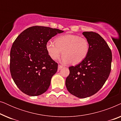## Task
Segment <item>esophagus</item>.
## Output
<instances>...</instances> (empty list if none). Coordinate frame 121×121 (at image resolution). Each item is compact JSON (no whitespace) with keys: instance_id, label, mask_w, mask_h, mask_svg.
Masks as SVG:
<instances>
[{"instance_id":"esophagus-1","label":"esophagus","mask_w":121,"mask_h":121,"mask_svg":"<svg viewBox=\"0 0 121 121\" xmlns=\"http://www.w3.org/2000/svg\"><path fill=\"white\" fill-rule=\"evenodd\" d=\"M63 67V66H62V65H58V70H60V69H62Z\"/></svg>"}]
</instances>
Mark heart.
Segmentation results:
<instances>
[{"label":"heart","mask_w":121,"mask_h":121,"mask_svg":"<svg viewBox=\"0 0 121 121\" xmlns=\"http://www.w3.org/2000/svg\"><path fill=\"white\" fill-rule=\"evenodd\" d=\"M55 42L48 41L46 45V50L53 60L57 59L62 52L64 55L62 57V62L63 63H79L86 58L90 50L88 41L75 35L60 36L55 39Z\"/></svg>","instance_id":"heart-1"}]
</instances>
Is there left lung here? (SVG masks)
Wrapping results in <instances>:
<instances>
[{
	"instance_id": "left-lung-1",
	"label": "left lung",
	"mask_w": 121,
	"mask_h": 121,
	"mask_svg": "<svg viewBox=\"0 0 121 121\" xmlns=\"http://www.w3.org/2000/svg\"><path fill=\"white\" fill-rule=\"evenodd\" d=\"M90 44L86 58L80 63L69 67L65 85L71 94L79 98L94 95L103 86L111 72L112 52L106 42L96 32H84Z\"/></svg>"
}]
</instances>
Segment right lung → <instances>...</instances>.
Here are the masks:
<instances>
[{"mask_svg":"<svg viewBox=\"0 0 121 121\" xmlns=\"http://www.w3.org/2000/svg\"><path fill=\"white\" fill-rule=\"evenodd\" d=\"M63 32L49 27L32 26L21 32L13 43L10 70L14 82L24 94L36 96L48 89L58 64L49 57L46 45L51 38Z\"/></svg>","mask_w":121,"mask_h":121,"instance_id":"right-lung-1","label":"right lung"}]
</instances>
